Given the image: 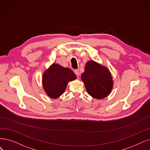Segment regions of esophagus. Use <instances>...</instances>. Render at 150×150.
<instances>
[{
	"mask_svg": "<svg viewBox=\"0 0 150 150\" xmlns=\"http://www.w3.org/2000/svg\"><path fill=\"white\" fill-rule=\"evenodd\" d=\"M74 72H75V74H76V75L77 76H79L80 75V72H79V70H77V69H75V70H74Z\"/></svg>",
	"mask_w": 150,
	"mask_h": 150,
	"instance_id": "obj_1",
	"label": "esophagus"
}]
</instances>
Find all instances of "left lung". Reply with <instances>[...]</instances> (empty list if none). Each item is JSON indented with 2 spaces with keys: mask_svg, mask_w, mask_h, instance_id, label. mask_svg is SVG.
Wrapping results in <instances>:
<instances>
[{
  "mask_svg": "<svg viewBox=\"0 0 150 150\" xmlns=\"http://www.w3.org/2000/svg\"><path fill=\"white\" fill-rule=\"evenodd\" d=\"M81 80L87 93L93 98L102 99L107 97L113 87V80L109 69L94 61L86 62Z\"/></svg>",
  "mask_w": 150,
  "mask_h": 150,
  "instance_id": "8db88e82",
  "label": "left lung"
}]
</instances>
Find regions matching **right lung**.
Here are the masks:
<instances>
[{
	"instance_id": "obj_1",
	"label": "right lung",
	"mask_w": 150,
	"mask_h": 150,
	"mask_svg": "<svg viewBox=\"0 0 150 150\" xmlns=\"http://www.w3.org/2000/svg\"><path fill=\"white\" fill-rule=\"evenodd\" d=\"M76 79V75L71 69L53 63L44 71L42 83L45 93L55 99L64 93L69 81Z\"/></svg>"
}]
</instances>
